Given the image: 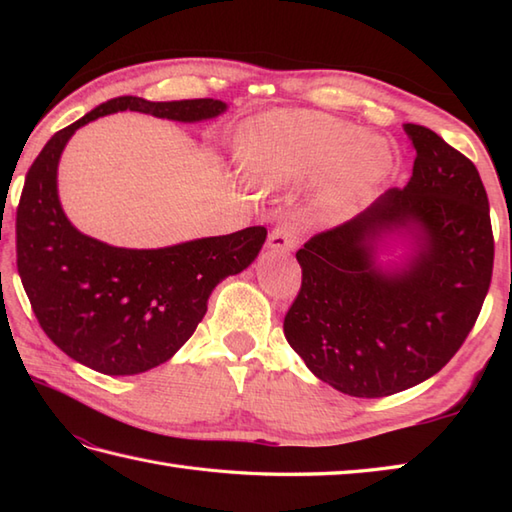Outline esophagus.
Segmentation results:
<instances>
[{
  "mask_svg": "<svg viewBox=\"0 0 512 512\" xmlns=\"http://www.w3.org/2000/svg\"><path fill=\"white\" fill-rule=\"evenodd\" d=\"M297 242H299L297 228L288 222L275 226L268 235V248L277 250V253H290V250H295Z\"/></svg>",
  "mask_w": 512,
  "mask_h": 512,
  "instance_id": "1",
  "label": "esophagus"
}]
</instances>
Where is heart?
I'll return each instance as SVG.
<instances>
[{
    "instance_id": "b5f03b06",
    "label": "heart",
    "mask_w": 512,
    "mask_h": 512,
    "mask_svg": "<svg viewBox=\"0 0 512 512\" xmlns=\"http://www.w3.org/2000/svg\"><path fill=\"white\" fill-rule=\"evenodd\" d=\"M239 162L250 180L264 187L323 173L317 195L321 217L343 213L358 195L385 176L391 154L376 136L319 112H270L244 129Z\"/></svg>"
}]
</instances>
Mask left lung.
Segmentation results:
<instances>
[{
  "label": "left lung",
  "instance_id": "8db88e82",
  "mask_svg": "<svg viewBox=\"0 0 512 512\" xmlns=\"http://www.w3.org/2000/svg\"><path fill=\"white\" fill-rule=\"evenodd\" d=\"M405 189H389L350 222L297 250L301 288L284 334L310 372L356 398H383L438 374L480 317L493 277L495 239L473 162L422 125ZM411 232L402 269L373 262L387 232Z\"/></svg>",
  "mask_w": 512,
  "mask_h": 512
}]
</instances>
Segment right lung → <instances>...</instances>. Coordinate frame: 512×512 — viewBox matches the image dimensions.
Listing matches in <instances>:
<instances>
[{
  "label": "right lung",
  "mask_w": 512,
  "mask_h": 512,
  "mask_svg": "<svg viewBox=\"0 0 512 512\" xmlns=\"http://www.w3.org/2000/svg\"><path fill=\"white\" fill-rule=\"evenodd\" d=\"M125 110L195 123L220 116L226 103L107 101L48 140L26 173L17 206V270L41 330L76 363L107 376H132L169 361L198 328L213 288L253 264L268 235L264 226H248L136 250L76 231L57 193L63 147L79 127Z\"/></svg>",
  "instance_id": "1"
}]
</instances>
